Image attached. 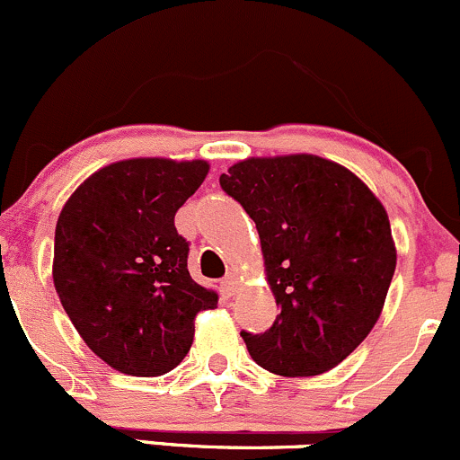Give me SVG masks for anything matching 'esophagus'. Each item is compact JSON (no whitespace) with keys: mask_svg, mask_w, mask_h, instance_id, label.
Here are the masks:
<instances>
[{"mask_svg":"<svg viewBox=\"0 0 460 460\" xmlns=\"http://www.w3.org/2000/svg\"><path fill=\"white\" fill-rule=\"evenodd\" d=\"M221 294L226 296V298H232V296L236 294V291H239V276L234 274V271H232V274H228L226 276L224 280H221Z\"/></svg>","mask_w":460,"mask_h":460,"instance_id":"1","label":"esophagus"}]
</instances>
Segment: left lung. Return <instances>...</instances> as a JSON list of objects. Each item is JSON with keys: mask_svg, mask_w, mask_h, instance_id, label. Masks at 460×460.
I'll use <instances>...</instances> for the list:
<instances>
[{"mask_svg": "<svg viewBox=\"0 0 460 460\" xmlns=\"http://www.w3.org/2000/svg\"><path fill=\"white\" fill-rule=\"evenodd\" d=\"M256 224L280 307L270 331L241 333L283 377L327 373L382 315L397 265L386 208L347 166L311 153L248 157L219 177Z\"/></svg>", "mask_w": 460, "mask_h": 460, "instance_id": "obj_1", "label": "left lung"}]
</instances>
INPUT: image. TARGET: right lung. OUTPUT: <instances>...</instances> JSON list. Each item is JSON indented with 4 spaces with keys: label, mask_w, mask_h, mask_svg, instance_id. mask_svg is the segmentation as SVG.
<instances>
[{
    "label": "right lung",
    "mask_w": 460,
    "mask_h": 460,
    "mask_svg": "<svg viewBox=\"0 0 460 460\" xmlns=\"http://www.w3.org/2000/svg\"><path fill=\"white\" fill-rule=\"evenodd\" d=\"M206 160L133 157L92 172L63 206L52 279L78 335L111 368L169 373L186 358L195 315L217 291L190 279L175 212L208 175Z\"/></svg>",
    "instance_id": "obj_1"
}]
</instances>
